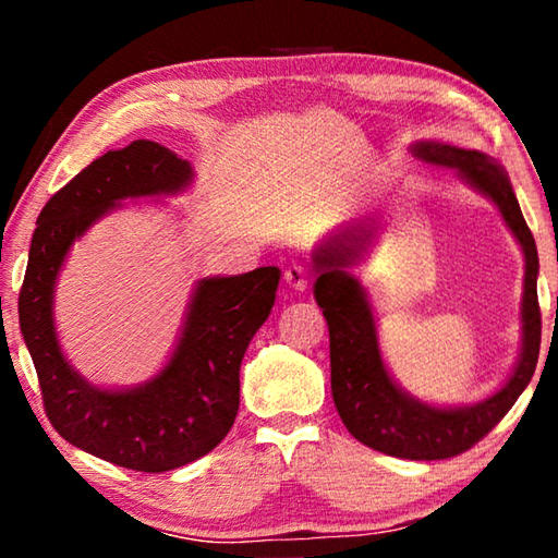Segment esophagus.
I'll use <instances>...</instances> for the list:
<instances>
[{"mask_svg":"<svg viewBox=\"0 0 558 558\" xmlns=\"http://www.w3.org/2000/svg\"><path fill=\"white\" fill-rule=\"evenodd\" d=\"M282 278H286V282L292 290L302 292L310 288V272L305 266H300V263H292V266H288L286 272H282Z\"/></svg>","mask_w":558,"mask_h":558,"instance_id":"obj_1","label":"esophagus"}]
</instances>
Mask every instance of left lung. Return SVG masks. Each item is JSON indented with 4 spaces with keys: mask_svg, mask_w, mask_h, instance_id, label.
<instances>
[{
    "mask_svg": "<svg viewBox=\"0 0 558 558\" xmlns=\"http://www.w3.org/2000/svg\"><path fill=\"white\" fill-rule=\"evenodd\" d=\"M411 153L426 165L456 169L462 182L497 206L507 229L522 245V352L509 379L493 396L470 405H433L393 381L381 356L372 302L362 282L352 276V268L369 256L381 231L374 219L347 226L317 245L313 253L317 268L315 300L329 327L332 399L347 430L359 442L386 456L446 460L483 440L532 381L542 344V313L536 298L539 256L502 165L477 149H460L433 140L411 145Z\"/></svg>",
    "mask_w": 558,
    "mask_h": 558,
    "instance_id": "8db88e82",
    "label": "left lung"
}]
</instances>
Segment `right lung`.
I'll return each instance as SVG.
<instances>
[{
    "label": "right lung",
    "instance_id": "add662e5",
    "mask_svg": "<svg viewBox=\"0 0 558 558\" xmlns=\"http://www.w3.org/2000/svg\"><path fill=\"white\" fill-rule=\"evenodd\" d=\"M192 182V165L153 140L110 149L41 209L19 292V327L51 426L71 446L137 472L189 465L231 430L241 359L270 315L280 270L266 266L202 278L169 362L149 381L128 389L90 384L65 359L53 323L56 280L71 245L122 202L182 194Z\"/></svg>",
    "mask_w": 558,
    "mask_h": 558
}]
</instances>
